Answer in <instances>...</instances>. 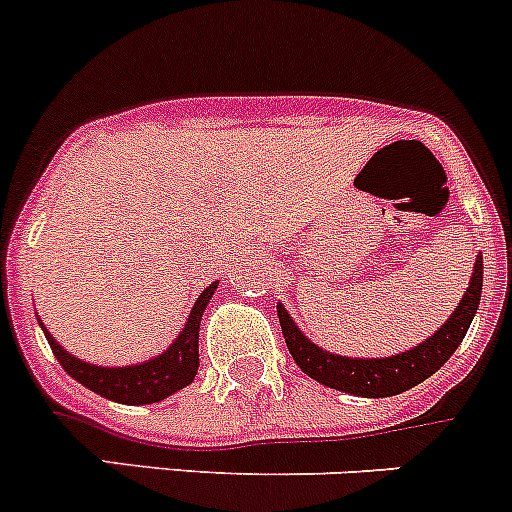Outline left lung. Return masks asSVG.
I'll return each instance as SVG.
<instances>
[{
    "label": "left lung",
    "mask_w": 512,
    "mask_h": 512,
    "mask_svg": "<svg viewBox=\"0 0 512 512\" xmlns=\"http://www.w3.org/2000/svg\"><path fill=\"white\" fill-rule=\"evenodd\" d=\"M480 294H483V256H478V261L472 266L470 286H467L457 309L450 314V319L417 347L382 359L342 357V354L326 352L304 337V332L294 324L284 304H276V311H279L286 347H289L291 357L299 364L301 372L309 374L316 382L326 384V387L354 394V397H392V394L407 392V389L425 382L455 354V349L460 347L467 329H470L472 316L478 314Z\"/></svg>",
    "instance_id": "1"
}]
</instances>
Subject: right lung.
<instances>
[{"mask_svg":"<svg viewBox=\"0 0 512 512\" xmlns=\"http://www.w3.org/2000/svg\"><path fill=\"white\" fill-rule=\"evenodd\" d=\"M218 289V281H213L206 291L193 304L191 316H188L183 332L175 337V342L158 357L148 362L130 364V367H95L90 362H82L75 354L67 352L60 342H55L45 324L40 321L42 332L55 352L57 362L62 364L72 379L82 387L92 389L100 397L113 399L120 405H153L160 399L170 397L178 389L188 387L198 372V329H201V316L211 301L213 291Z\"/></svg>","mask_w":512,"mask_h":512,"instance_id":"obj_1","label":"right lung"}]
</instances>
